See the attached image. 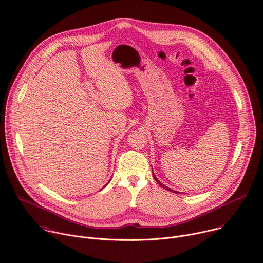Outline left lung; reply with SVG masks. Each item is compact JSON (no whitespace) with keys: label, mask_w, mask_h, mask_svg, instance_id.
I'll use <instances>...</instances> for the list:
<instances>
[{"label":"left lung","mask_w":263,"mask_h":263,"mask_svg":"<svg viewBox=\"0 0 263 263\" xmlns=\"http://www.w3.org/2000/svg\"><path fill=\"white\" fill-rule=\"evenodd\" d=\"M153 177H154V179H155V181H156V182H157V183H158V184H159V185H160V186H162V187H163V189H165V190H167V191H170V192H173V193H175V194H180V192H177V191H174V190H171V189H170V187H167V186H165V185H164V184H162V183H161V182H160V181H159V180H158V179H157V178H156V176H155V175H154V173H153Z\"/></svg>","instance_id":"left-lung-1"}]
</instances>
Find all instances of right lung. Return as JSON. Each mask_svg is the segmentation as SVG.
<instances>
[{"mask_svg":"<svg viewBox=\"0 0 263 263\" xmlns=\"http://www.w3.org/2000/svg\"><path fill=\"white\" fill-rule=\"evenodd\" d=\"M110 180H111V179H110ZM109 182H110V181H109ZM106 185H107V184H106ZM106 185H105V186H106ZM105 186H104V187H105ZM104 187H103V189H104ZM103 189H102V190H103Z\"/></svg>","mask_w":263,"mask_h":263,"instance_id":"obj_1","label":"right lung"}]
</instances>
